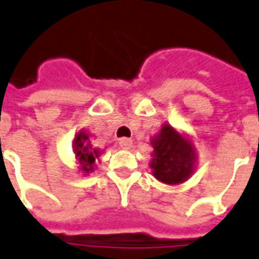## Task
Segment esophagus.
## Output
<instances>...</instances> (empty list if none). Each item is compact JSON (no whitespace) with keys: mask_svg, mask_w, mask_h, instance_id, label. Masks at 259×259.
Instances as JSON below:
<instances>
[{"mask_svg":"<svg viewBox=\"0 0 259 259\" xmlns=\"http://www.w3.org/2000/svg\"><path fill=\"white\" fill-rule=\"evenodd\" d=\"M120 146H121L122 149H131L132 147V141L131 139H128V138H121L120 141H118Z\"/></svg>","mask_w":259,"mask_h":259,"instance_id":"1","label":"esophagus"}]
</instances>
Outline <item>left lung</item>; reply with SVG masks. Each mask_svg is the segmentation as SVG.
Segmentation results:
<instances>
[{
  "instance_id": "left-lung-1",
  "label": "left lung",
  "mask_w": 259,
  "mask_h": 259,
  "mask_svg": "<svg viewBox=\"0 0 259 259\" xmlns=\"http://www.w3.org/2000/svg\"><path fill=\"white\" fill-rule=\"evenodd\" d=\"M151 145L154 151L150 168L155 179L166 184H179L191 176L195 151L188 139L165 124L158 135L153 138Z\"/></svg>"
}]
</instances>
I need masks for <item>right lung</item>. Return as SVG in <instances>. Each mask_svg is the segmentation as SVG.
Returning a JSON list of instances; mask_svg holds the SVG:
<instances>
[{"label":"right lung","mask_w":259,"mask_h":259,"mask_svg":"<svg viewBox=\"0 0 259 259\" xmlns=\"http://www.w3.org/2000/svg\"><path fill=\"white\" fill-rule=\"evenodd\" d=\"M73 151L76 155L79 164L84 172L94 170V162L97 157H100L101 151L93 149L90 145V135L84 131H80L75 138L73 142Z\"/></svg>","instance_id":"right-lung-1"}]
</instances>
